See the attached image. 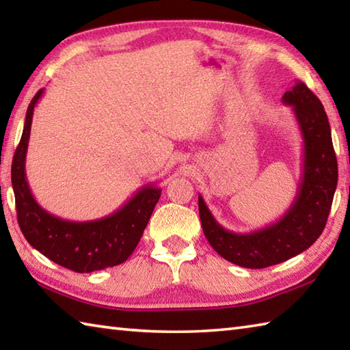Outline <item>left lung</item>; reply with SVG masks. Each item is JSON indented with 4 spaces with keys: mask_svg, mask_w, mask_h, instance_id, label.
<instances>
[{
    "mask_svg": "<svg viewBox=\"0 0 350 350\" xmlns=\"http://www.w3.org/2000/svg\"><path fill=\"white\" fill-rule=\"evenodd\" d=\"M282 103L292 107L304 139L302 176L288 211L273 224L241 234L222 227L198 196L206 239L221 257L248 269L278 265L308 250L323 232L337 189V158L322 102L306 84L296 81L292 90L282 96Z\"/></svg>",
    "mask_w": 350,
    "mask_h": 350,
    "instance_id": "left-lung-1",
    "label": "left lung"
}]
</instances>
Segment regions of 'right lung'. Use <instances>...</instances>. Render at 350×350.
<instances>
[{
    "label": "right lung",
    "mask_w": 350,
    "mask_h": 350,
    "mask_svg": "<svg viewBox=\"0 0 350 350\" xmlns=\"http://www.w3.org/2000/svg\"><path fill=\"white\" fill-rule=\"evenodd\" d=\"M42 94L43 88L29 102L24 131L12 162V185L21 232L33 248L70 271L87 273L120 265L137 248L162 189L147 185L120 209L94 221H68L44 211L34 200L25 176L33 113Z\"/></svg>",
    "instance_id": "add662e5"
}]
</instances>
